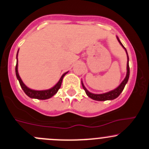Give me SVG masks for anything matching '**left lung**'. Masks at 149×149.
I'll list each match as a JSON object with an SVG mask.
<instances>
[{
	"label": "left lung",
	"mask_w": 149,
	"mask_h": 149,
	"mask_svg": "<svg viewBox=\"0 0 149 149\" xmlns=\"http://www.w3.org/2000/svg\"><path fill=\"white\" fill-rule=\"evenodd\" d=\"M116 38H117V40H118V41L119 42V44H120L121 45H122V47H123L124 49H125V51H126L127 54V49H125V47H124L123 44L121 43L119 38H118V37H116ZM129 77H130L129 57H128V54H127V75H126V77L125 78V79L123 80V81H122V83L120 84V85H119V86H118L117 88H116V89H113V90H111V91H110V92H106V93L93 94V93H91V92H89V91H88L87 89H86V87L84 86V85L83 82H82V81H81V84H82V86H83L85 92H86V94L87 95V96L89 97L90 98H92V100H97V101L111 100L116 99V98L118 97L119 96V95L122 93V92L123 91L124 88H125V85H126V84L127 83L128 79H129Z\"/></svg>",
	"instance_id": "obj_1"
}]
</instances>
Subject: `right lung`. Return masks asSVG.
<instances>
[{
  "label": "right lung",
  "mask_w": 149,
  "mask_h": 149,
  "mask_svg": "<svg viewBox=\"0 0 149 149\" xmlns=\"http://www.w3.org/2000/svg\"><path fill=\"white\" fill-rule=\"evenodd\" d=\"M19 52V50H18ZM18 52H17V55H18ZM15 71H16V76H17V79L19 80V84L21 86L22 89H23V91L24 92V93L27 95L28 97H30V98H35V99H38V100H47L49 98L52 97V96H54L56 93L57 92V91L59 90V89L60 88L62 84V81H63V77L65 76V74H67L68 72L65 73L63 76H61L60 79L59 80V81L56 84V85H54L52 88L49 89H47V90H33V89H30V88L27 87L23 81H22L21 78H20L19 75L18 73V63L17 62V65H16L15 68Z\"/></svg>",
  "instance_id": "obj_1"
}]
</instances>
